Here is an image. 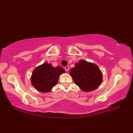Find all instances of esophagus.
<instances>
[{"label": "esophagus", "mask_w": 133, "mask_h": 133, "mask_svg": "<svg viewBox=\"0 0 133 133\" xmlns=\"http://www.w3.org/2000/svg\"><path fill=\"white\" fill-rule=\"evenodd\" d=\"M64 69L66 70V71H68L69 70V66H66V67H64Z\"/></svg>", "instance_id": "1"}]
</instances>
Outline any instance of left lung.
<instances>
[{
    "label": "left lung",
    "mask_w": 133,
    "mask_h": 133,
    "mask_svg": "<svg viewBox=\"0 0 133 133\" xmlns=\"http://www.w3.org/2000/svg\"><path fill=\"white\" fill-rule=\"evenodd\" d=\"M70 75L82 90H94L103 82V75L99 67L93 63L81 60L70 71Z\"/></svg>",
    "instance_id": "8db88e82"
}]
</instances>
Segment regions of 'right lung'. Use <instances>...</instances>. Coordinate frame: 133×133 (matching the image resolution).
Here are the masks:
<instances>
[{
	"instance_id": "add662e5",
	"label": "right lung",
	"mask_w": 133,
	"mask_h": 133,
	"mask_svg": "<svg viewBox=\"0 0 133 133\" xmlns=\"http://www.w3.org/2000/svg\"><path fill=\"white\" fill-rule=\"evenodd\" d=\"M62 67H53L48 63H44L33 71L31 76V84L39 91L49 93L57 84L59 76L65 73Z\"/></svg>"
}]
</instances>
